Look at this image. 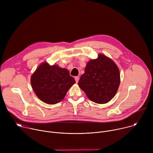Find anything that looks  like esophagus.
I'll return each instance as SVG.
<instances>
[{
  "mask_svg": "<svg viewBox=\"0 0 153 153\" xmlns=\"http://www.w3.org/2000/svg\"><path fill=\"white\" fill-rule=\"evenodd\" d=\"M75 80H76V83H78V82H79V76L75 77Z\"/></svg>",
  "mask_w": 153,
  "mask_h": 153,
  "instance_id": "1",
  "label": "esophagus"
}]
</instances>
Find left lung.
I'll list each match as a JSON object with an SVG mask.
<instances>
[{"mask_svg":"<svg viewBox=\"0 0 153 153\" xmlns=\"http://www.w3.org/2000/svg\"><path fill=\"white\" fill-rule=\"evenodd\" d=\"M78 85L89 99L103 104L115 96L120 85V73L116 63L103 54L90 60Z\"/></svg>","mask_w":153,"mask_h":153,"instance_id":"left-lung-1","label":"left lung"}]
</instances>
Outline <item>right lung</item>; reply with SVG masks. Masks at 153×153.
I'll return each mask as SVG.
<instances>
[{
	"instance_id": "right-lung-1",
	"label": "right lung",
	"mask_w": 153,
	"mask_h": 153,
	"mask_svg": "<svg viewBox=\"0 0 153 153\" xmlns=\"http://www.w3.org/2000/svg\"><path fill=\"white\" fill-rule=\"evenodd\" d=\"M32 88L36 96L48 104H56L62 101L68 90L76 83L70 72L58 65L42 63L31 78Z\"/></svg>"
}]
</instances>
